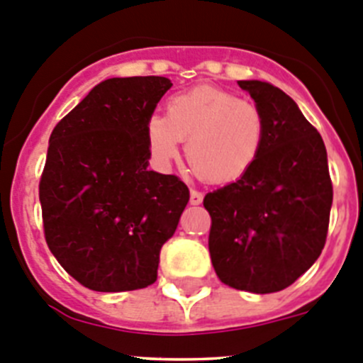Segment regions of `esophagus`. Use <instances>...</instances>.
<instances>
[{
  "label": "esophagus",
  "instance_id": "34e87169",
  "mask_svg": "<svg viewBox=\"0 0 363 363\" xmlns=\"http://www.w3.org/2000/svg\"><path fill=\"white\" fill-rule=\"evenodd\" d=\"M202 199H204V195H202L201 191H197V189H191V193H189V204L199 206L202 202Z\"/></svg>",
  "mask_w": 363,
  "mask_h": 363
}]
</instances>
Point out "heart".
I'll return each instance as SVG.
<instances>
[{"label":"heart","instance_id":"b5f03b06","mask_svg":"<svg viewBox=\"0 0 363 363\" xmlns=\"http://www.w3.org/2000/svg\"><path fill=\"white\" fill-rule=\"evenodd\" d=\"M147 145L159 166H168L186 143L193 172L213 184L245 177L262 157L267 120L252 101L211 86L195 87L166 101V116L152 114Z\"/></svg>","mask_w":363,"mask_h":363}]
</instances>
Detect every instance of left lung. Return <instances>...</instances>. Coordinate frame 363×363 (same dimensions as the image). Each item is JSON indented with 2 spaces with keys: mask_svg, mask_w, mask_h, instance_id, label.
Segmentation results:
<instances>
[{
  "mask_svg": "<svg viewBox=\"0 0 363 363\" xmlns=\"http://www.w3.org/2000/svg\"><path fill=\"white\" fill-rule=\"evenodd\" d=\"M267 120L262 157L240 181L204 197L209 254L220 281L236 290L286 289L320 256L333 186L317 128L296 101L262 80H240Z\"/></svg>",
  "mask_w": 363,
  "mask_h": 363,
  "instance_id": "obj_1",
  "label": "left lung"
}]
</instances>
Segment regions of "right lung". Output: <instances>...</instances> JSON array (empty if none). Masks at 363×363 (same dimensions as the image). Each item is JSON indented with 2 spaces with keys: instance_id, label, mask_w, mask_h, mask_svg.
<instances>
[{
  "instance_id": "add662e5",
  "label": "right lung",
  "mask_w": 363,
  "mask_h": 363,
  "mask_svg": "<svg viewBox=\"0 0 363 363\" xmlns=\"http://www.w3.org/2000/svg\"><path fill=\"white\" fill-rule=\"evenodd\" d=\"M170 87L164 77L104 80L50 135L44 236L62 269L94 292L155 283L161 247L189 201L181 179L147 168L145 127Z\"/></svg>"
}]
</instances>
